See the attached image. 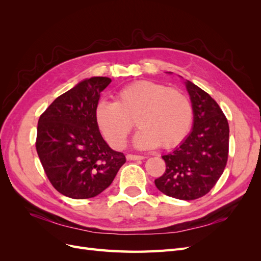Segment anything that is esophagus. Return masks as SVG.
Wrapping results in <instances>:
<instances>
[{
    "label": "esophagus",
    "mask_w": 261,
    "mask_h": 261,
    "mask_svg": "<svg viewBox=\"0 0 261 261\" xmlns=\"http://www.w3.org/2000/svg\"><path fill=\"white\" fill-rule=\"evenodd\" d=\"M126 159L127 160H143L144 156L143 155H137V154H130L128 153L127 155H126Z\"/></svg>",
    "instance_id": "obj_1"
}]
</instances>
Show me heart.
I'll list each match as a JSON object with an SVG mask.
<instances>
[{
    "label": "heart",
    "mask_w": 261,
    "mask_h": 261,
    "mask_svg": "<svg viewBox=\"0 0 261 261\" xmlns=\"http://www.w3.org/2000/svg\"><path fill=\"white\" fill-rule=\"evenodd\" d=\"M94 117L102 135L115 149L125 146L135 117L140 129L134 136V146L171 148L187 135L193 109L181 91L152 81H137L118 91L115 102L100 101Z\"/></svg>",
    "instance_id": "1"
}]
</instances>
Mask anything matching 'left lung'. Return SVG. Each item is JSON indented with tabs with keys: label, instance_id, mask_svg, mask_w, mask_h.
<instances>
[{
	"label": "left lung",
	"instance_id": "obj_1",
	"mask_svg": "<svg viewBox=\"0 0 261 261\" xmlns=\"http://www.w3.org/2000/svg\"><path fill=\"white\" fill-rule=\"evenodd\" d=\"M194 113L193 129L178 147L162 156L165 172L154 179L167 196L194 200L208 194L225 169L228 155V123L209 94L186 81Z\"/></svg>",
	"mask_w": 261,
	"mask_h": 261
}]
</instances>
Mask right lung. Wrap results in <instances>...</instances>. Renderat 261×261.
I'll use <instances>...</instances> for the list:
<instances>
[{"label": "right lung", "mask_w": 261, "mask_h": 261, "mask_svg": "<svg viewBox=\"0 0 261 261\" xmlns=\"http://www.w3.org/2000/svg\"><path fill=\"white\" fill-rule=\"evenodd\" d=\"M112 81L91 77L61 94L40 115L36 149L46 176L59 193L87 199L108 188L126 162L102 138L94 111Z\"/></svg>", "instance_id": "right-lung-1"}]
</instances>
